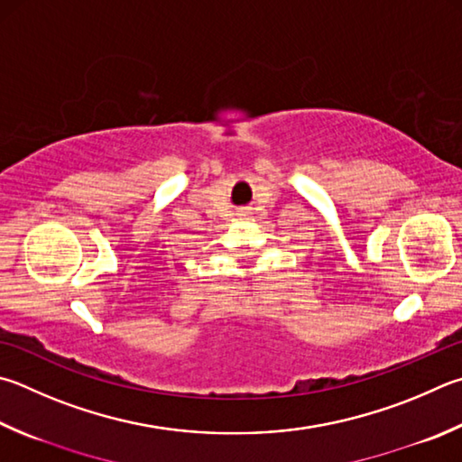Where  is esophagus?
Masks as SVG:
<instances>
[{
	"instance_id": "obj_1",
	"label": "esophagus",
	"mask_w": 462,
	"mask_h": 462,
	"mask_svg": "<svg viewBox=\"0 0 462 462\" xmlns=\"http://www.w3.org/2000/svg\"><path fill=\"white\" fill-rule=\"evenodd\" d=\"M238 216H240V217H245V216H248V212H246V209H240Z\"/></svg>"
}]
</instances>
